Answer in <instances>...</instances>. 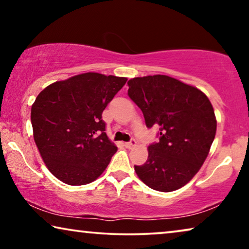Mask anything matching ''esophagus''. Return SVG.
I'll return each mask as SVG.
<instances>
[{
	"label": "esophagus",
	"mask_w": 249,
	"mask_h": 249,
	"mask_svg": "<svg viewBox=\"0 0 249 249\" xmlns=\"http://www.w3.org/2000/svg\"><path fill=\"white\" fill-rule=\"evenodd\" d=\"M136 141L134 140V138H132V140H130L129 142H125V146L127 147V148H132V147H134V146H136Z\"/></svg>",
	"instance_id": "esophagus-1"
}]
</instances>
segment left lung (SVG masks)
<instances>
[{"label":"left lung","instance_id":"8db88e82","mask_svg":"<svg viewBox=\"0 0 249 249\" xmlns=\"http://www.w3.org/2000/svg\"><path fill=\"white\" fill-rule=\"evenodd\" d=\"M128 96L142 109L146 126H159V142L135 171L154 190L171 192L187 184L203 165L216 134L210 100L197 88L165 74L130 79Z\"/></svg>","mask_w":249,"mask_h":249}]
</instances>
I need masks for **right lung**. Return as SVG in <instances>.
Returning <instances> with one entry per match:
<instances>
[{"instance_id":"obj_1","label":"right lung","mask_w":249,"mask_h":249,"mask_svg":"<svg viewBox=\"0 0 249 249\" xmlns=\"http://www.w3.org/2000/svg\"><path fill=\"white\" fill-rule=\"evenodd\" d=\"M127 78L87 72L57 81L32 105L34 141L46 167L64 183L93 182L117 147L105 134L102 113Z\"/></svg>"}]
</instances>
